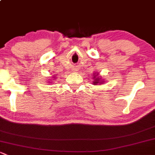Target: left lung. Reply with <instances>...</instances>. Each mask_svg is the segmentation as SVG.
<instances>
[{
    "label": "left lung",
    "mask_w": 155,
    "mask_h": 155,
    "mask_svg": "<svg viewBox=\"0 0 155 155\" xmlns=\"http://www.w3.org/2000/svg\"><path fill=\"white\" fill-rule=\"evenodd\" d=\"M97 75H98V74H97ZM95 76H94V78H95ZM102 82V80H100V79H99V78H97V79H94V82H93V83H94V84H97V83H99V82Z\"/></svg>",
    "instance_id": "left-lung-1"
}]
</instances>
